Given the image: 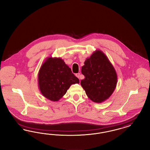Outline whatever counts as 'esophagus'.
I'll return each instance as SVG.
<instances>
[{
	"mask_svg": "<svg viewBox=\"0 0 150 150\" xmlns=\"http://www.w3.org/2000/svg\"><path fill=\"white\" fill-rule=\"evenodd\" d=\"M75 75H76V76L77 78H78L79 79H80V73H78V74H76Z\"/></svg>",
	"mask_w": 150,
	"mask_h": 150,
	"instance_id": "esophagus-1",
	"label": "esophagus"
}]
</instances>
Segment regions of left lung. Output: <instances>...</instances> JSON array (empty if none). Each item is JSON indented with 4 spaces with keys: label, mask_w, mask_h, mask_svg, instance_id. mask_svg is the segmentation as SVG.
<instances>
[{
    "label": "left lung",
    "mask_w": 150,
    "mask_h": 150,
    "mask_svg": "<svg viewBox=\"0 0 150 150\" xmlns=\"http://www.w3.org/2000/svg\"><path fill=\"white\" fill-rule=\"evenodd\" d=\"M85 79L80 84L89 98L102 103L114 92L117 84V74L106 54L100 50L94 52L87 58L81 67Z\"/></svg>",
    "instance_id": "8db88e82"
}]
</instances>
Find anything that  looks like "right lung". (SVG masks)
<instances>
[{
    "instance_id": "obj_1",
    "label": "right lung",
    "mask_w": 150,
    "mask_h": 150,
    "mask_svg": "<svg viewBox=\"0 0 150 150\" xmlns=\"http://www.w3.org/2000/svg\"><path fill=\"white\" fill-rule=\"evenodd\" d=\"M38 80L42 95L54 102L60 100L72 84L79 83L64 61L57 57L46 58L39 71Z\"/></svg>"
}]
</instances>
